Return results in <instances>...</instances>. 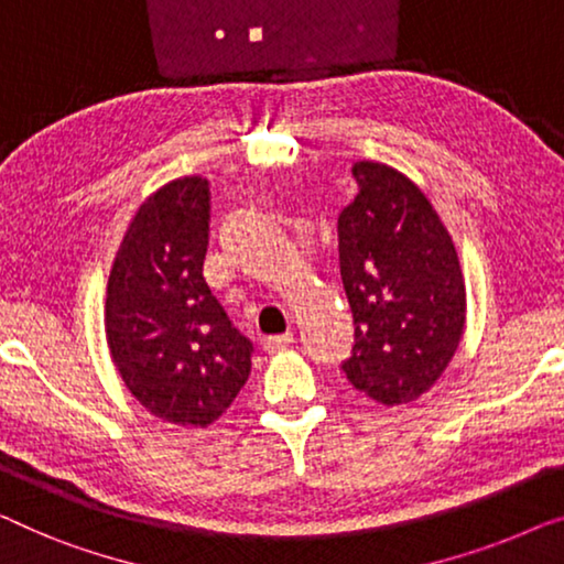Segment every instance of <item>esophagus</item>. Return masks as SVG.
<instances>
[{
    "instance_id": "esophagus-1",
    "label": "esophagus",
    "mask_w": 564,
    "mask_h": 564,
    "mask_svg": "<svg viewBox=\"0 0 564 564\" xmlns=\"http://www.w3.org/2000/svg\"><path fill=\"white\" fill-rule=\"evenodd\" d=\"M292 343V333H284V336H272V338H264L262 348L267 350V354H280V350H284Z\"/></svg>"
}]
</instances>
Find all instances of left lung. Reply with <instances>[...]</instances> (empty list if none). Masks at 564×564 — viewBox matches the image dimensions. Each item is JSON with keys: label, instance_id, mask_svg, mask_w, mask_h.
Here are the masks:
<instances>
[{"label": "left lung", "instance_id": "8db88e82", "mask_svg": "<svg viewBox=\"0 0 564 564\" xmlns=\"http://www.w3.org/2000/svg\"><path fill=\"white\" fill-rule=\"evenodd\" d=\"M350 173L358 195L338 216V257L356 343L343 371L373 402L406 404L440 379L463 338L458 251L410 177L369 160Z\"/></svg>", "mask_w": 564, "mask_h": 564}]
</instances>
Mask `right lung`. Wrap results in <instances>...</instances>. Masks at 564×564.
<instances>
[{
  "label": "right lung",
  "mask_w": 564,
  "mask_h": 564,
  "mask_svg": "<svg viewBox=\"0 0 564 564\" xmlns=\"http://www.w3.org/2000/svg\"><path fill=\"white\" fill-rule=\"evenodd\" d=\"M208 224V181L162 185L129 224L106 288L113 366L147 412L183 427L221 417L254 354L203 276Z\"/></svg>",
  "instance_id": "obj_1"
}]
</instances>
